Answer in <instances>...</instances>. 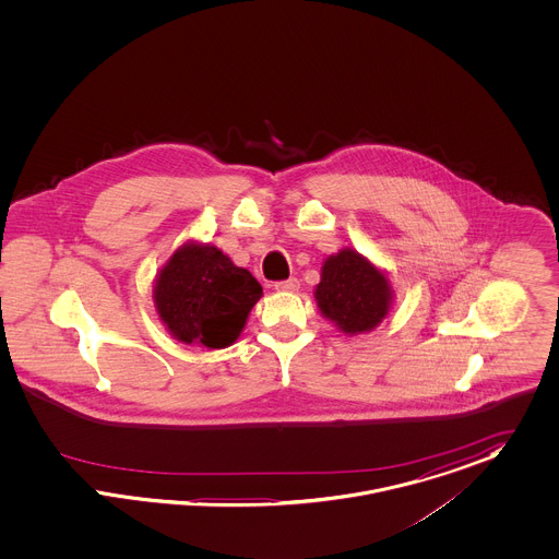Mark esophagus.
Returning a JSON list of instances; mask_svg holds the SVG:
<instances>
[{
	"label": "esophagus",
	"mask_w": 559,
	"mask_h": 559,
	"mask_svg": "<svg viewBox=\"0 0 559 559\" xmlns=\"http://www.w3.org/2000/svg\"><path fill=\"white\" fill-rule=\"evenodd\" d=\"M278 292H287V294H294L300 289V281L298 278H287V281H281L274 285Z\"/></svg>",
	"instance_id": "obj_1"
}]
</instances>
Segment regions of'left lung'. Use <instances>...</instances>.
<instances>
[{"label": "left lung", "mask_w": 559, "mask_h": 559, "mask_svg": "<svg viewBox=\"0 0 559 559\" xmlns=\"http://www.w3.org/2000/svg\"><path fill=\"white\" fill-rule=\"evenodd\" d=\"M392 300L388 272L362 252L347 247L323 259L314 302L343 334L356 336L374 330L390 314Z\"/></svg>", "instance_id": "left-lung-1"}]
</instances>
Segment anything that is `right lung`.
I'll use <instances>...</instances> for the list:
<instances>
[{
	"mask_svg": "<svg viewBox=\"0 0 559 559\" xmlns=\"http://www.w3.org/2000/svg\"><path fill=\"white\" fill-rule=\"evenodd\" d=\"M263 296L247 267H238L212 245L188 240L154 278V309L167 332L192 347L234 345Z\"/></svg>",
	"mask_w": 559,
	"mask_h": 559,
	"instance_id": "right-lung-1",
	"label": "right lung"
}]
</instances>
